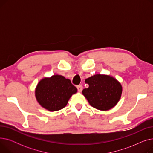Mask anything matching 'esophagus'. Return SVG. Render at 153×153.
<instances>
[{"label":"esophagus","mask_w":153,"mask_h":153,"mask_svg":"<svg viewBox=\"0 0 153 153\" xmlns=\"http://www.w3.org/2000/svg\"><path fill=\"white\" fill-rule=\"evenodd\" d=\"M82 85H79L77 86V89L79 92H81V91H82Z\"/></svg>","instance_id":"esophagus-1"}]
</instances>
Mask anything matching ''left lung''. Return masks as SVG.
<instances>
[{
  "mask_svg": "<svg viewBox=\"0 0 153 153\" xmlns=\"http://www.w3.org/2000/svg\"><path fill=\"white\" fill-rule=\"evenodd\" d=\"M89 84L82 94L90 105L99 110L107 111L114 107L121 98L122 86L110 75L95 74L85 80Z\"/></svg>",
  "mask_w": 153,
  "mask_h": 153,
  "instance_id": "1",
  "label": "left lung"
}]
</instances>
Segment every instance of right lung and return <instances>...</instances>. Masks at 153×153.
<instances>
[{
    "mask_svg": "<svg viewBox=\"0 0 153 153\" xmlns=\"http://www.w3.org/2000/svg\"><path fill=\"white\" fill-rule=\"evenodd\" d=\"M77 92V88L69 79L56 74L40 80L35 88V95L43 108L55 111L65 107L71 96Z\"/></svg>",
    "mask_w": 153,
    "mask_h": 153,
    "instance_id": "obj_1",
    "label": "right lung"
}]
</instances>
